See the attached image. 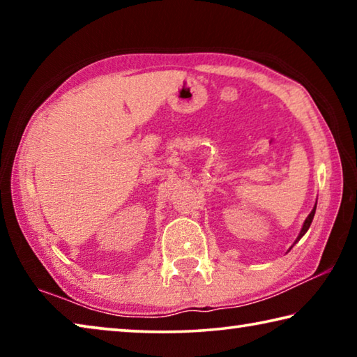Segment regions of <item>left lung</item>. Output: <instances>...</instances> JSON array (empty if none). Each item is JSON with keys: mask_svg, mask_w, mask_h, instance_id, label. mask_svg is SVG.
Instances as JSON below:
<instances>
[{"mask_svg": "<svg viewBox=\"0 0 357 357\" xmlns=\"http://www.w3.org/2000/svg\"><path fill=\"white\" fill-rule=\"evenodd\" d=\"M315 209H317V206L312 209V213H310V214H309V217H307V219H305V222H304V225H302V229H301V233H299V236H298V241H299V239H301L302 236H304V234H305V231H307V229H309V228H310V223H312V220H313V215H315ZM298 241H296V243H298Z\"/></svg>", "mask_w": 357, "mask_h": 357, "instance_id": "left-lung-1", "label": "left lung"}]
</instances>
